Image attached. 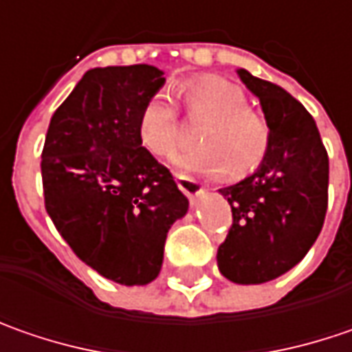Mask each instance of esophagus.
<instances>
[{"instance_id":"1","label":"esophagus","mask_w":352,"mask_h":352,"mask_svg":"<svg viewBox=\"0 0 352 352\" xmlns=\"http://www.w3.org/2000/svg\"><path fill=\"white\" fill-rule=\"evenodd\" d=\"M177 187L185 192L191 201L199 199V197L203 195V187H201V183H199L197 179H192V177L177 175Z\"/></svg>"}]
</instances>
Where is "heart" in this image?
<instances>
[{
	"mask_svg": "<svg viewBox=\"0 0 352 352\" xmlns=\"http://www.w3.org/2000/svg\"><path fill=\"white\" fill-rule=\"evenodd\" d=\"M189 112L206 120L199 130L203 147L185 149L173 155L179 171L221 175L230 167L232 175H246L266 157L272 131L266 118L250 110L248 98L236 85L205 76L183 88ZM138 138L153 155H169L181 142L175 110L165 94L147 100L138 120Z\"/></svg>",
	"mask_w": 352,
	"mask_h": 352,
	"instance_id": "heart-1",
	"label": "heart"
}]
</instances>
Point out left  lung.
Returning a JSON list of instances; mask_svg holds the SVG:
<instances>
[{
  "label": "left lung",
  "mask_w": 352,
  "mask_h": 352,
  "mask_svg": "<svg viewBox=\"0 0 352 352\" xmlns=\"http://www.w3.org/2000/svg\"><path fill=\"white\" fill-rule=\"evenodd\" d=\"M236 74L260 100L272 140L252 175L219 189L232 226L219 246L221 274L234 283H266L303 260L327 212L329 157L311 114L283 88Z\"/></svg>",
  "instance_id": "8db88e82"
}]
</instances>
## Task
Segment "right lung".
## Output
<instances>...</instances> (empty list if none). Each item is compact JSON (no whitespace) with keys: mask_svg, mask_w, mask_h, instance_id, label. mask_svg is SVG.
<instances>
[{"mask_svg":"<svg viewBox=\"0 0 352 352\" xmlns=\"http://www.w3.org/2000/svg\"><path fill=\"white\" fill-rule=\"evenodd\" d=\"M165 85L151 65L90 69L51 118L41 155L45 208L86 266L122 285L160 276L189 201L142 147L138 120Z\"/></svg>","mask_w":352,"mask_h":352,"instance_id":"1","label":"right lung"}]
</instances>
